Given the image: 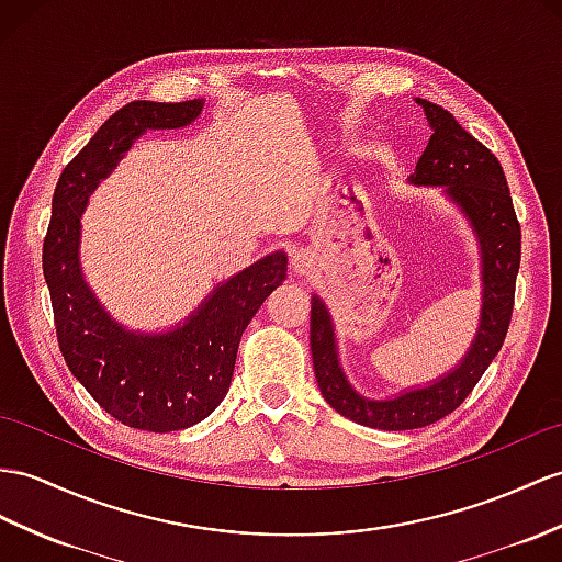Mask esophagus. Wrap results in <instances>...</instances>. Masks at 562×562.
<instances>
[{"label":"esophagus","instance_id":"34e87169","mask_svg":"<svg viewBox=\"0 0 562 562\" xmlns=\"http://www.w3.org/2000/svg\"><path fill=\"white\" fill-rule=\"evenodd\" d=\"M312 265H314V259H312L310 252L297 250V252L293 255V269H295V273H310Z\"/></svg>","mask_w":562,"mask_h":562}]
</instances>
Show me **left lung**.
Instances as JSON below:
<instances>
[{
  "instance_id": "1",
  "label": "left lung",
  "mask_w": 562,
  "mask_h": 562,
  "mask_svg": "<svg viewBox=\"0 0 562 562\" xmlns=\"http://www.w3.org/2000/svg\"><path fill=\"white\" fill-rule=\"evenodd\" d=\"M429 121L431 138L407 183L441 188V195L468 218L482 262V312L462 360L427 384L403 389L389 398H369L350 384L338 358L336 326L324 300L312 295L310 348L324 401L344 417L372 429L405 431L429 427L468 398L496 358L508 334L522 234L503 167L443 106L415 98Z\"/></svg>"
}]
</instances>
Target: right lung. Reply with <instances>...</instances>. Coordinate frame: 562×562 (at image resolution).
Here are the masks:
<instances>
[{"mask_svg": "<svg viewBox=\"0 0 562 562\" xmlns=\"http://www.w3.org/2000/svg\"><path fill=\"white\" fill-rule=\"evenodd\" d=\"M207 100H138L109 116L66 164L52 198L43 271L64 360L109 415L133 429L169 434L210 417L228 393L238 344L273 289L289 255L271 252L216 289L176 326L135 331L114 319L80 265V216L90 195L147 131L193 123Z\"/></svg>", "mask_w": 562, "mask_h": 562, "instance_id": "1", "label": "right lung"}]
</instances>
